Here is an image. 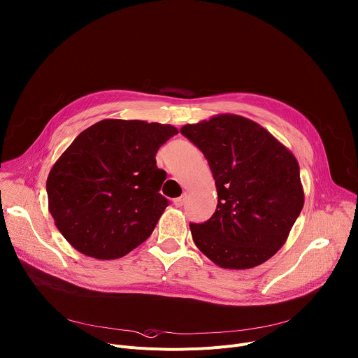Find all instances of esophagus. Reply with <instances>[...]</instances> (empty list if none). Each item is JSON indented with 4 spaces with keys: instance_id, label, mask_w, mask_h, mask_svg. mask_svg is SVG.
Segmentation results:
<instances>
[{
    "instance_id": "esophagus-1",
    "label": "esophagus",
    "mask_w": 358,
    "mask_h": 358,
    "mask_svg": "<svg viewBox=\"0 0 358 358\" xmlns=\"http://www.w3.org/2000/svg\"><path fill=\"white\" fill-rule=\"evenodd\" d=\"M185 200H187V194H182L181 197L174 199V206H176V207H182L184 203H185Z\"/></svg>"
}]
</instances>
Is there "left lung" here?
<instances>
[{"label":"left lung","mask_w":358,"mask_h":358,"mask_svg":"<svg viewBox=\"0 0 358 358\" xmlns=\"http://www.w3.org/2000/svg\"><path fill=\"white\" fill-rule=\"evenodd\" d=\"M180 133L207 158L218 194L211 218L189 222L194 243L222 268L263 264L304 206L296 157L262 125L234 114L187 124Z\"/></svg>","instance_id":"obj_1"}]
</instances>
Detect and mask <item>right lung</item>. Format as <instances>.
Listing matches in <instances>:
<instances>
[{
  "mask_svg": "<svg viewBox=\"0 0 358 358\" xmlns=\"http://www.w3.org/2000/svg\"><path fill=\"white\" fill-rule=\"evenodd\" d=\"M178 134L173 125L103 120L58 158L47 178L48 208L76 250L114 259L144 243L170 201L159 194L167 173L155 154Z\"/></svg>",
  "mask_w": 358,
  "mask_h": 358,
  "instance_id": "add662e5",
  "label": "right lung"
}]
</instances>
